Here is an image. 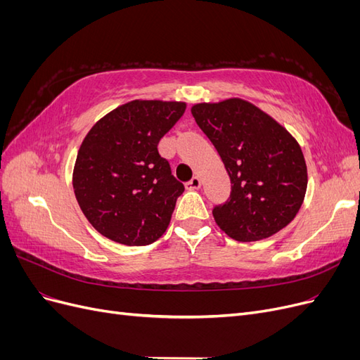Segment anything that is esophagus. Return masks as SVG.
Instances as JSON below:
<instances>
[{"label":"esophagus","mask_w":360,"mask_h":360,"mask_svg":"<svg viewBox=\"0 0 360 360\" xmlns=\"http://www.w3.org/2000/svg\"><path fill=\"white\" fill-rule=\"evenodd\" d=\"M201 186V180L195 176V177H192L188 183H186V189H189V191H195V189H198Z\"/></svg>","instance_id":"1"}]
</instances>
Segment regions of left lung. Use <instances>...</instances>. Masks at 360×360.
<instances>
[{"instance_id":"obj_1","label":"left lung","mask_w":360,"mask_h":360,"mask_svg":"<svg viewBox=\"0 0 360 360\" xmlns=\"http://www.w3.org/2000/svg\"><path fill=\"white\" fill-rule=\"evenodd\" d=\"M191 111L231 180L230 198L213 207L221 230L237 242H255L287 226L297 214L308 184L297 141L242 99L198 103Z\"/></svg>"}]
</instances>
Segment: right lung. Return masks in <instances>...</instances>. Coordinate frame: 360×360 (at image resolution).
Listing matches in <instances>:
<instances>
[{"instance_id": "obj_1", "label": "right lung", "mask_w": 360, "mask_h": 360, "mask_svg": "<svg viewBox=\"0 0 360 360\" xmlns=\"http://www.w3.org/2000/svg\"><path fill=\"white\" fill-rule=\"evenodd\" d=\"M184 110L183 102L134 101L106 114L84 138L73 169L75 197L102 236L146 246L165 233L184 186L158 144Z\"/></svg>"}]
</instances>
